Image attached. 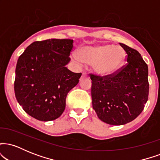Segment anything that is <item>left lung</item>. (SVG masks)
Listing matches in <instances>:
<instances>
[{"instance_id":"8db88e82","label":"left lung","mask_w":160,"mask_h":160,"mask_svg":"<svg viewBox=\"0 0 160 160\" xmlns=\"http://www.w3.org/2000/svg\"><path fill=\"white\" fill-rule=\"evenodd\" d=\"M74 40L49 39L29 45L18 58L14 91L28 114L40 121L58 118L65 109L68 93L81 74L65 67Z\"/></svg>"}]
</instances>
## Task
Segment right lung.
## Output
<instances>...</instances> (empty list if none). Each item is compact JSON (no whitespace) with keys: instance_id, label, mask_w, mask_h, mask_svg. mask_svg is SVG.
Segmentation results:
<instances>
[{"instance_id":"obj_1","label":"right lung","mask_w":160,"mask_h":160,"mask_svg":"<svg viewBox=\"0 0 160 160\" xmlns=\"http://www.w3.org/2000/svg\"><path fill=\"white\" fill-rule=\"evenodd\" d=\"M103 49L97 73L91 74L92 107L101 120L120 126L142 112L149 94L148 67L141 54L128 46ZM126 54L127 63L117 68L115 62Z\"/></svg>"}]
</instances>
